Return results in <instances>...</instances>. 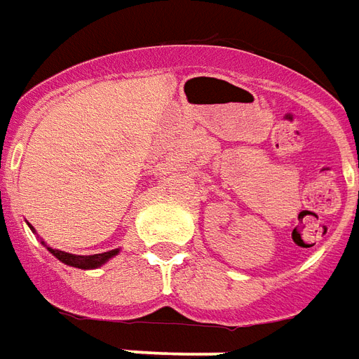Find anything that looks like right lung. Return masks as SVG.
Wrapping results in <instances>:
<instances>
[{
    "label": "right lung",
    "instance_id": "1",
    "mask_svg": "<svg viewBox=\"0 0 359 359\" xmlns=\"http://www.w3.org/2000/svg\"><path fill=\"white\" fill-rule=\"evenodd\" d=\"M47 250L59 258L62 264L67 266H72V268H80V269H91V268H99L103 266L109 258L118 255V248L116 250H109V252H103V255H90V256H78V255H69V252H62V250H55V248L47 247Z\"/></svg>",
    "mask_w": 359,
    "mask_h": 359
}]
</instances>
